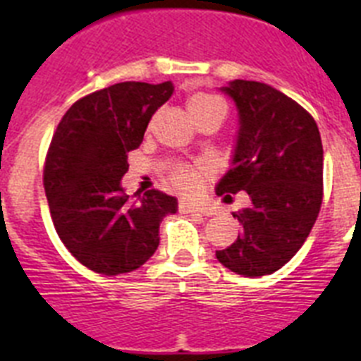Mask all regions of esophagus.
Segmentation results:
<instances>
[{
  "mask_svg": "<svg viewBox=\"0 0 361 361\" xmlns=\"http://www.w3.org/2000/svg\"><path fill=\"white\" fill-rule=\"evenodd\" d=\"M178 212L180 213H206V209L200 208V206H195V204L188 202V200H180V202H178Z\"/></svg>",
  "mask_w": 361,
  "mask_h": 361,
  "instance_id": "esophagus-1",
  "label": "esophagus"
}]
</instances>
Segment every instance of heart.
<instances>
[{"label": "heart", "instance_id": "obj_1", "mask_svg": "<svg viewBox=\"0 0 361 361\" xmlns=\"http://www.w3.org/2000/svg\"><path fill=\"white\" fill-rule=\"evenodd\" d=\"M220 103L216 97H212L208 94H199L193 95L190 99V111L202 110V108L209 106V104ZM213 168L208 161H197V162H190V164H178L175 166L173 170L170 171V183L173 184V188H177L180 193H186V195H195L202 190L204 183H206V178L212 175Z\"/></svg>", "mask_w": 361, "mask_h": 361}]
</instances>
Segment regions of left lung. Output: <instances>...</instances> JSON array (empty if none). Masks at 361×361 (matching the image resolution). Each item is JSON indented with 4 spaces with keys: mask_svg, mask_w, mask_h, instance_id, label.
I'll use <instances>...</instances> for the list:
<instances>
[{
    "mask_svg": "<svg viewBox=\"0 0 361 361\" xmlns=\"http://www.w3.org/2000/svg\"><path fill=\"white\" fill-rule=\"evenodd\" d=\"M220 90L235 101L240 130L216 195L231 200L245 191L251 204L233 213L242 226L237 240L215 255L237 275H271L295 257L320 213V132L305 108L273 86L235 79Z\"/></svg>",
    "mask_w": 361,
    "mask_h": 361,
    "instance_id": "8db88e82",
    "label": "left lung"
}]
</instances>
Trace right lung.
<instances>
[{"label":"right lung","instance_id":"obj_1","mask_svg":"<svg viewBox=\"0 0 361 361\" xmlns=\"http://www.w3.org/2000/svg\"><path fill=\"white\" fill-rule=\"evenodd\" d=\"M173 94L161 85L126 81L88 94L68 108L47 152L43 186L54 228L75 260L106 276L141 267L159 245V224L177 199L148 190L124 193L128 153Z\"/></svg>","mask_w":361,"mask_h":361}]
</instances>
